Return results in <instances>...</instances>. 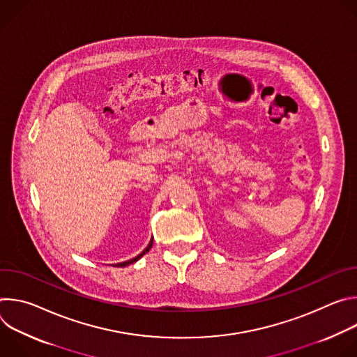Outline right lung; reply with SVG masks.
Instances as JSON below:
<instances>
[{
	"mask_svg": "<svg viewBox=\"0 0 357 357\" xmlns=\"http://www.w3.org/2000/svg\"><path fill=\"white\" fill-rule=\"evenodd\" d=\"M151 247H152V240L149 241L148 247H146V248H145V250H144V251H142L141 254H138V256H137V257H134V259H131V260H128V261H124V263H119V264H117V267H126V266H128V264H132V263H135L137 260H139V259H141V257L144 256V254H145V252H148V251H149V248H151Z\"/></svg>",
	"mask_w": 357,
	"mask_h": 357,
	"instance_id": "1",
	"label": "right lung"
}]
</instances>
